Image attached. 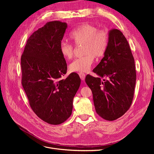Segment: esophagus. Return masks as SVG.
I'll list each match as a JSON object with an SVG mask.
<instances>
[{"mask_svg": "<svg viewBox=\"0 0 154 154\" xmlns=\"http://www.w3.org/2000/svg\"><path fill=\"white\" fill-rule=\"evenodd\" d=\"M79 74V76H80V79H81V80H84V79L85 78V74H84V73H83V72H80Z\"/></svg>", "mask_w": 154, "mask_h": 154, "instance_id": "34e87169", "label": "esophagus"}]
</instances>
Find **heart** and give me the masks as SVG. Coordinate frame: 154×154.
<instances>
[{"mask_svg":"<svg viewBox=\"0 0 154 154\" xmlns=\"http://www.w3.org/2000/svg\"><path fill=\"white\" fill-rule=\"evenodd\" d=\"M70 38L76 45H83L84 56L76 59L69 66L70 71L85 72L89 70L94 60V57L99 59L106 54L109 45V35L105 30H99L97 27L90 23H84L73 30ZM60 52L63 58L70 59L74 54L72 44L62 42L60 45Z\"/></svg>","mask_w":154,"mask_h":154,"instance_id":"obj_1","label":"heart"}]
</instances>
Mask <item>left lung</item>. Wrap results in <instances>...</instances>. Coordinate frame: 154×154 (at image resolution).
<instances>
[{"label":"left lung","mask_w":154,"mask_h":154,"mask_svg":"<svg viewBox=\"0 0 154 154\" xmlns=\"http://www.w3.org/2000/svg\"><path fill=\"white\" fill-rule=\"evenodd\" d=\"M107 51L93 70L99 77L87 75L85 82L93 95L95 111L106 120H115L131 107L136 82L134 58L122 32H109ZM102 78L106 79L101 80Z\"/></svg>","instance_id":"obj_1"}]
</instances>
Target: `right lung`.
I'll return each instance as SVG.
<instances>
[{
  "label": "right lung",
  "instance_id": "right-lung-1",
  "mask_svg": "<svg viewBox=\"0 0 154 154\" xmlns=\"http://www.w3.org/2000/svg\"><path fill=\"white\" fill-rule=\"evenodd\" d=\"M67 27L66 22H47L28 38L21 56L22 85L30 106L51 125L60 124L71 116L73 99L81 82L76 73L61 79L67 69L60 52Z\"/></svg>",
  "mask_w": 154,
  "mask_h": 154
}]
</instances>
